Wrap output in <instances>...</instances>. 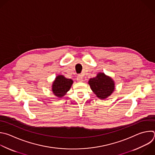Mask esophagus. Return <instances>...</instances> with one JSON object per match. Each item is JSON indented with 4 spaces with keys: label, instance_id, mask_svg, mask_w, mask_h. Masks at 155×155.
Segmentation results:
<instances>
[{
    "label": "esophagus",
    "instance_id": "34e87169",
    "mask_svg": "<svg viewBox=\"0 0 155 155\" xmlns=\"http://www.w3.org/2000/svg\"><path fill=\"white\" fill-rule=\"evenodd\" d=\"M77 81H78V82H81V81H83V77H82L81 75H78L77 77Z\"/></svg>",
    "mask_w": 155,
    "mask_h": 155
}]
</instances>
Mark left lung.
Returning a JSON list of instances; mask_svg holds the SVG:
<instances>
[{
    "label": "left lung",
    "mask_w": 155,
    "mask_h": 155,
    "mask_svg": "<svg viewBox=\"0 0 155 155\" xmlns=\"http://www.w3.org/2000/svg\"><path fill=\"white\" fill-rule=\"evenodd\" d=\"M89 84L94 94L100 99L106 98L114 90L113 80L104 73H100L96 77L91 78Z\"/></svg>",
    "instance_id": "left-lung-1"
}]
</instances>
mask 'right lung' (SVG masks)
Instances as JSON below:
<instances>
[{"instance_id": "right-lung-1", "label": "right lung", "mask_w": 155, "mask_h": 155, "mask_svg": "<svg viewBox=\"0 0 155 155\" xmlns=\"http://www.w3.org/2000/svg\"><path fill=\"white\" fill-rule=\"evenodd\" d=\"M73 81L63 75L58 76L52 85L54 94L58 97H62L70 89Z\"/></svg>"}]
</instances>
